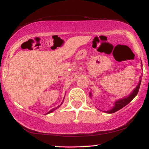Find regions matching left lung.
I'll list each match as a JSON object with an SVG mask.
<instances>
[{
  "mask_svg": "<svg viewBox=\"0 0 149 149\" xmlns=\"http://www.w3.org/2000/svg\"><path fill=\"white\" fill-rule=\"evenodd\" d=\"M142 76H140V77H139V82L138 85H137L136 86V88L133 90V92H132V93L130 94L129 96L126 97H125V98L121 99V100H117L115 103V106H114V107L112 108L111 110H110V111H106V113H115V112L118 111L119 110H120L121 108H124V106H126L128 104H129V103L133 100L134 97H135L137 95V93H138L139 86H140V84H141V81H142ZM90 96L91 97V93H90Z\"/></svg>",
  "mask_w": 149,
  "mask_h": 149,
  "instance_id": "1",
  "label": "left lung"
}]
</instances>
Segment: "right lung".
<instances>
[{"label": "right lung", "mask_w": 149, "mask_h": 149, "mask_svg": "<svg viewBox=\"0 0 149 149\" xmlns=\"http://www.w3.org/2000/svg\"><path fill=\"white\" fill-rule=\"evenodd\" d=\"M60 105V106H61ZM57 106V107H56V108H53V109H52V110H51V111H49V112H48V113H47V114H49V113H52V112L53 111H55V110H56V108H58V107H59V106Z\"/></svg>", "instance_id": "right-lung-1"}]
</instances>
